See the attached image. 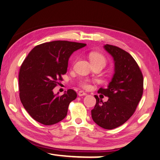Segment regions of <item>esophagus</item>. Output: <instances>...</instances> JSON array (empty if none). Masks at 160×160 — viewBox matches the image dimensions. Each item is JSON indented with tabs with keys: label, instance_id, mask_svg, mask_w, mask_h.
Listing matches in <instances>:
<instances>
[{
	"label": "esophagus",
	"instance_id": "obj_1",
	"mask_svg": "<svg viewBox=\"0 0 160 160\" xmlns=\"http://www.w3.org/2000/svg\"><path fill=\"white\" fill-rule=\"evenodd\" d=\"M85 95H87V93L83 91H80L78 92V96H79V97H82V96H85Z\"/></svg>",
	"mask_w": 160,
	"mask_h": 160
}]
</instances>
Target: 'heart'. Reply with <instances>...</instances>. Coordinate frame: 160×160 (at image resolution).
<instances>
[{
  "label": "heart",
  "instance_id": "heart-1",
  "mask_svg": "<svg viewBox=\"0 0 160 160\" xmlns=\"http://www.w3.org/2000/svg\"><path fill=\"white\" fill-rule=\"evenodd\" d=\"M89 59L92 64H100L102 66H105L106 64V59L102 54L98 52H92L89 53ZM79 85L84 89H88L90 88V81L87 79L80 80Z\"/></svg>",
  "mask_w": 160,
  "mask_h": 160
}]
</instances>
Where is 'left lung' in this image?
Wrapping results in <instances>:
<instances>
[{"instance_id": "left-lung-1", "label": "left lung", "mask_w": 160, "mask_h": 160, "mask_svg": "<svg viewBox=\"0 0 160 160\" xmlns=\"http://www.w3.org/2000/svg\"><path fill=\"white\" fill-rule=\"evenodd\" d=\"M105 50L113 57L115 73L107 88L98 92L108 97L103 102L98 96L92 110V118L96 124L106 129L121 126L134 113L143 95V77L140 68L128 52L114 45L106 44Z\"/></svg>"}]
</instances>
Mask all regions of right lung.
<instances>
[{
	"label": "right lung",
	"instance_id": "obj_1",
	"mask_svg": "<svg viewBox=\"0 0 160 160\" xmlns=\"http://www.w3.org/2000/svg\"><path fill=\"white\" fill-rule=\"evenodd\" d=\"M85 43L55 40L38 45L23 62L19 73V98L31 118L45 125H52L64 119L68 106L77 97L73 89L62 96L53 89L67 72L72 53L85 47Z\"/></svg>",
	"mask_w": 160,
	"mask_h": 160
}]
</instances>
